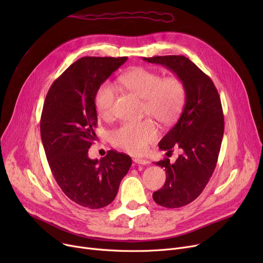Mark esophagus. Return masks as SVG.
<instances>
[{
	"label": "esophagus",
	"mask_w": 263,
	"mask_h": 263,
	"mask_svg": "<svg viewBox=\"0 0 263 263\" xmlns=\"http://www.w3.org/2000/svg\"><path fill=\"white\" fill-rule=\"evenodd\" d=\"M134 162L136 164H141V165H147L149 164V161L146 160V159H142V158H135L134 159Z\"/></svg>",
	"instance_id": "obj_1"
}]
</instances>
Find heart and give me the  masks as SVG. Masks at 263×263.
Returning a JSON list of instances; mask_svg holds the SVG:
<instances>
[{
	"instance_id": "b5f03b06",
	"label": "heart",
	"mask_w": 263,
	"mask_h": 263,
	"mask_svg": "<svg viewBox=\"0 0 263 263\" xmlns=\"http://www.w3.org/2000/svg\"><path fill=\"white\" fill-rule=\"evenodd\" d=\"M122 86L144 99L143 114L170 126L180 116L186 101V87L177 76L162 78L151 69L136 67L124 72L120 79ZM116 87L112 82L104 81L95 93L93 103L97 113L108 118L113 113ZM159 136L157 124L150 119L140 122H127L112 133V143L117 148L132 155L144 154L148 146Z\"/></svg>"
}]
</instances>
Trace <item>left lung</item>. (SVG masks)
I'll use <instances>...</instances> for the list:
<instances>
[{"mask_svg": "<svg viewBox=\"0 0 263 263\" xmlns=\"http://www.w3.org/2000/svg\"><path fill=\"white\" fill-rule=\"evenodd\" d=\"M143 60L168 68L186 87L182 114L159 143L167 154L173 148H180L182 154L174 163L167 158L156 163L165 170L166 180L153 194L158 204L180 208L201 194L215 170L224 134L222 103L212 80L183 55Z\"/></svg>", "mask_w": 263, "mask_h": 263, "instance_id": "obj_1", "label": "left lung"}]
</instances>
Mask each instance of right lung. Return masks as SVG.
Listing matches in <instances>:
<instances>
[{
  "mask_svg": "<svg viewBox=\"0 0 263 263\" xmlns=\"http://www.w3.org/2000/svg\"><path fill=\"white\" fill-rule=\"evenodd\" d=\"M128 58L78 60L51 85L40 119V135L51 172L65 195L89 209L112 202L131 167L128 155L109 150L101 160L88 158L97 140V88Z\"/></svg>",
  "mask_w": 263,
  "mask_h": 263,
  "instance_id": "obj_1",
  "label": "right lung"
}]
</instances>
